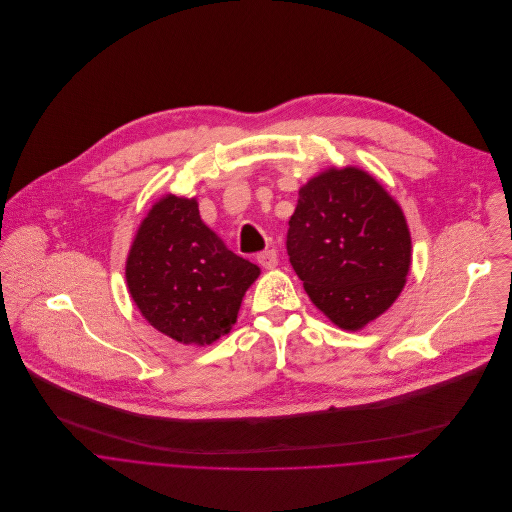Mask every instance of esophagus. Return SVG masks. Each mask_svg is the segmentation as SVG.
<instances>
[{"instance_id":"1","label":"esophagus","mask_w":512,"mask_h":512,"mask_svg":"<svg viewBox=\"0 0 512 512\" xmlns=\"http://www.w3.org/2000/svg\"><path fill=\"white\" fill-rule=\"evenodd\" d=\"M258 262H260V266H264V268H276V264H278V252L272 248V250H266V252H260L258 254Z\"/></svg>"}]
</instances>
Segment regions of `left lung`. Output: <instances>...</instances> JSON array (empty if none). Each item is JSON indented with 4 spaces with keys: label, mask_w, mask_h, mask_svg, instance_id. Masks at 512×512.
Listing matches in <instances>:
<instances>
[{
    "label": "left lung",
    "mask_w": 512,
    "mask_h": 512,
    "mask_svg": "<svg viewBox=\"0 0 512 512\" xmlns=\"http://www.w3.org/2000/svg\"><path fill=\"white\" fill-rule=\"evenodd\" d=\"M286 252L317 309L357 331L399 296L412 238L389 193L369 173L345 167L300 187Z\"/></svg>",
    "instance_id": "obj_1"
}]
</instances>
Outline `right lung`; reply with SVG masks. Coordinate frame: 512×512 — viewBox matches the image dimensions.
Returning a JSON list of instances; mask_svg holds the SVG:
<instances>
[{
  "instance_id": "add662e5",
  "label": "right lung",
  "mask_w": 512,
  "mask_h": 512,
  "mask_svg": "<svg viewBox=\"0 0 512 512\" xmlns=\"http://www.w3.org/2000/svg\"><path fill=\"white\" fill-rule=\"evenodd\" d=\"M125 274L157 331L185 345H210L236 323L260 268L201 222L195 199L165 195L143 220Z\"/></svg>"
}]
</instances>
